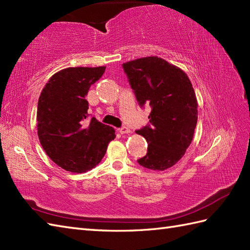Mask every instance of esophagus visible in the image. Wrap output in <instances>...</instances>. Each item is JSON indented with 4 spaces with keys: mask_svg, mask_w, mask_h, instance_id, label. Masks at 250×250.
<instances>
[{
    "mask_svg": "<svg viewBox=\"0 0 250 250\" xmlns=\"http://www.w3.org/2000/svg\"><path fill=\"white\" fill-rule=\"evenodd\" d=\"M119 132L121 134H126V133H130L131 130L128 128V126H121L119 129Z\"/></svg>",
    "mask_w": 250,
    "mask_h": 250,
    "instance_id": "34e87169",
    "label": "esophagus"
}]
</instances>
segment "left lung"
Listing matches in <instances>:
<instances>
[{
	"label": "left lung",
	"mask_w": 250,
	"mask_h": 250,
	"mask_svg": "<svg viewBox=\"0 0 250 250\" xmlns=\"http://www.w3.org/2000/svg\"><path fill=\"white\" fill-rule=\"evenodd\" d=\"M141 107L149 104V124L136 130L147 143L142 167L164 171L176 164L193 139L198 122V102L187 74L158 57L122 64Z\"/></svg>",
	"instance_id": "obj_1"
}]
</instances>
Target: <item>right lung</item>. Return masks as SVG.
<instances>
[{
    "instance_id": "1",
    "label": "right lung",
    "mask_w": 250,
    "mask_h": 250,
    "mask_svg": "<svg viewBox=\"0 0 250 250\" xmlns=\"http://www.w3.org/2000/svg\"><path fill=\"white\" fill-rule=\"evenodd\" d=\"M105 66L67 67L52 75L37 104V134L57 166L84 173L99 164L115 130L94 117L89 120L86 95L102 77Z\"/></svg>"
}]
</instances>
